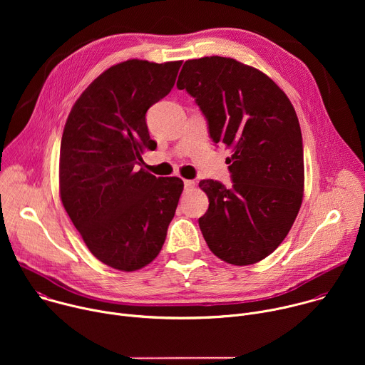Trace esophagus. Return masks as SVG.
<instances>
[{
    "instance_id": "1",
    "label": "esophagus",
    "mask_w": 365,
    "mask_h": 365,
    "mask_svg": "<svg viewBox=\"0 0 365 365\" xmlns=\"http://www.w3.org/2000/svg\"><path fill=\"white\" fill-rule=\"evenodd\" d=\"M183 183H185V189H192L193 186H195V182L193 180H183Z\"/></svg>"
}]
</instances>
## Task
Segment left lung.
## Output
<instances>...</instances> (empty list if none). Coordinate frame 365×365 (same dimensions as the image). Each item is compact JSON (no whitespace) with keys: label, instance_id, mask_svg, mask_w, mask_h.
Masks as SVG:
<instances>
[{"label":"left lung","instance_id":"obj_1","mask_svg":"<svg viewBox=\"0 0 365 365\" xmlns=\"http://www.w3.org/2000/svg\"><path fill=\"white\" fill-rule=\"evenodd\" d=\"M178 88L195 98L212 141L231 151V189L199 182L210 199L199 218L203 238L230 264L262 262L289 234L303 199V143L292 102L262 71L221 56L186 61Z\"/></svg>","mask_w":365,"mask_h":365}]
</instances>
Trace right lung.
Masks as SVG:
<instances>
[{
	"instance_id": "right-lung-1",
	"label": "right lung",
	"mask_w": 365,
	"mask_h": 365,
	"mask_svg": "<svg viewBox=\"0 0 365 365\" xmlns=\"http://www.w3.org/2000/svg\"><path fill=\"white\" fill-rule=\"evenodd\" d=\"M182 61L130 59L101 73L66 120L59 193L89 251L113 269L135 272L159 255L183 182L135 170L154 150L147 110L173 88Z\"/></svg>"
}]
</instances>
